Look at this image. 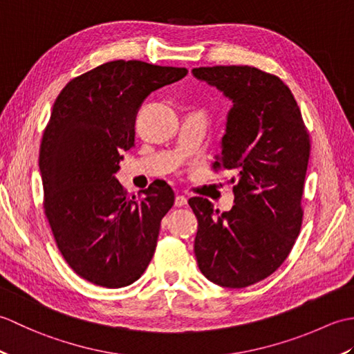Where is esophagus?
I'll list each match as a JSON object with an SVG mask.
<instances>
[{
	"instance_id": "obj_1",
	"label": "esophagus",
	"mask_w": 354,
	"mask_h": 354,
	"mask_svg": "<svg viewBox=\"0 0 354 354\" xmlns=\"http://www.w3.org/2000/svg\"><path fill=\"white\" fill-rule=\"evenodd\" d=\"M187 205V198L183 196V194H178L175 198V207H184Z\"/></svg>"
}]
</instances>
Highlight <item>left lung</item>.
Segmentation results:
<instances>
[{"instance_id":"8db88e82","label":"left lung","mask_w":354,"mask_h":354,"mask_svg":"<svg viewBox=\"0 0 354 354\" xmlns=\"http://www.w3.org/2000/svg\"><path fill=\"white\" fill-rule=\"evenodd\" d=\"M192 73L232 103L213 167L236 173L230 212L219 213L204 198L189 199L198 219L194 255L209 281L246 288L281 266L301 230L309 133L290 89L277 76L248 65Z\"/></svg>"}]
</instances>
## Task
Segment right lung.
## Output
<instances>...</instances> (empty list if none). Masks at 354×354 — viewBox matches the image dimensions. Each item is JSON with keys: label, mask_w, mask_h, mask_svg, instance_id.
Here are the masks:
<instances>
[{"label": "right lung", "mask_w": 354, "mask_h": 354, "mask_svg": "<svg viewBox=\"0 0 354 354\" xmlns=\"http://www.w3.org/2000/svg\"><path fill=\"white\" fill-rule=\"evenodd\" d=\"M187 73L141 61L106 62L66 84L53 104L39 152L45 216L64 259L89 283L124 288L153 257L175 193L160 181L145 198L129 196L115 173L133 146L141 103Z\"/></svg>", "instance_id": "obj_1"}]
</instances>
